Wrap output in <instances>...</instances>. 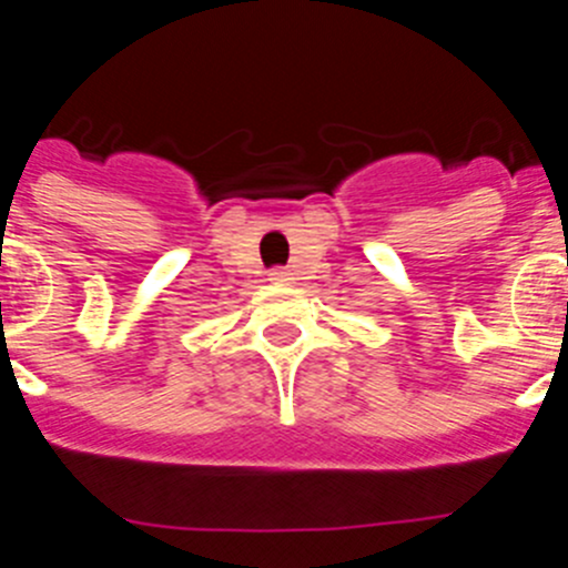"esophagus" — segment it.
<instances>
[{"mask_svg": "<svg viewBox=\"0 0 568 568\" xmlns=\"http://www.w3.org/2000/svg\"><path fill=\"white\" fill-rule=\"evenodd\" d=\"M270 281H275V284H290V281H293V273H290V270H273V273H270Z\"/></svg>", "mask_w": 568, "mask_h": 568, "instance_id": "34e87169", "label": "esophagus"}]
</instances>
